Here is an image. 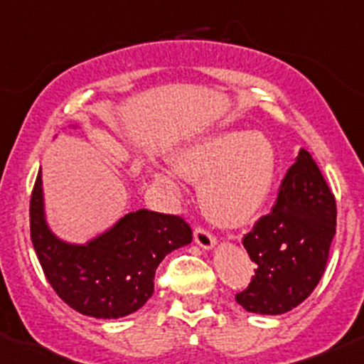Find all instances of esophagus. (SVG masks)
<instances>
[{"mask_svg":"<svg viewBox=\"0 0 364 364\" xmlns=\"http://www.w3.org/2000/svg\"><path fill=\"white\" fill-rule=\"evenodd\" d=\"M193 237H196V243L199 245L200 248H204V250H211V248L216 245V237L213 236L209 230H205L204 227H196V230H193Z\"/></svg>","mask_w":364,"mask_h":364,"instance_id":"esophagus-1","label":"esophagus"}]
</instances>
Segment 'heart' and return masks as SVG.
<instances>
[{
    "label": "heart",
    "mask_w": 364,
    "mask_h": 364,
    "mask_svg": "<svg viewBox=\"0 0 364 364\" xmlns=\"http://www.w3.org/2000/svg\"><path fill=\"white\" fill-rule=\"evenodd\" d=\"M176 168L185 178L200 181L205 215L223 227L250 222L269 197L277 171V155L260 132L222 130L199 139L178 153ZM159 179L179 190L172 172Z\"/></svg>",
    "instance_id": "obj_1"
}]
</instances>
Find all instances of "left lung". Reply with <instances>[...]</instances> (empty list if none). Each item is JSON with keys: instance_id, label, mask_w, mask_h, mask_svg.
<instances>
[{"instance_id": "8db88e82", "label": "left lung", "mask_w": 364, "mask_h": 364, "mask_svg": "<svg viewBox=\"0 0 364 364\" xmlns=\"http://www.w3.org/2000/svg\"><path fill=\"white\" fill-rule=\"evenodd\" d=\"M336 234V203L306 149L285 174L269 215L243 237L255 274L236 301L247 311L280 315L314 292Z\"/></svg>"}]
</instances>
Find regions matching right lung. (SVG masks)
I'll return each mask as SVG.
<instances>
[{"label": "right lung", "mask_w": 364, "mask_h": 364, "mask_svg": "<svg viewBox=\"0 0 364 364\" xmlns=\"http://www.w3.org/2000/svg\"><path fill=\"white\" fill-rule=\"evenodd\" d=\"M29 227L50 287L70 308L95 318H119L144 306L164 257L192 241V229L181 216L148 209L127 213L86 245L61 241L46 222L40 172L29 203Z\"/></svg>", "instance_id": "right-lung-1"}]
</instances>
